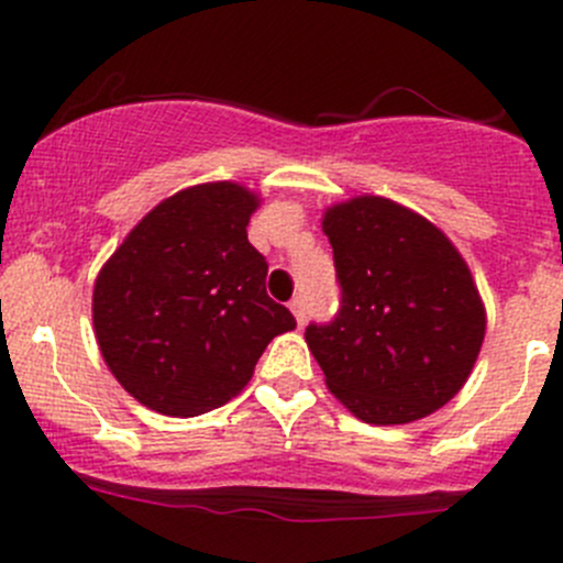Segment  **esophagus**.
<instances>
[{
  "label": "esophagus",
  "instance_id": "1",
  "mask_svg": "<svg viewBox=\"0 0 563 563\" xmlns=\"http://www.w3.org/2000/svg\"><path fill=\"white\" fill-rule=\"evenodd\" d=\"M288 308H291V313H294V318H297L299 327H305V302H302V297H294L291 302H288Z\"/></svg>",
  "mask_w": 563,
  "mask_h": 563
}]
</instances>
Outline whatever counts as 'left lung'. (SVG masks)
Wrapping results in <instances>:
<instances>
[{
    "instance_id": "8db88e82",
    "label": "left lung",
    "mask_w": 563,
    "mask_h": 563,
    "mask_svg": "<svg viewBox=\"0 0 563 563\" xmlns=\"http://www.w3.org/2000/svg\"><path fill=\"white\" fill-rule=\"evenodd\" d=\"M343 299L305 329L327 387L354 417L406 424L450 402L485 340L468 264L430 220L382 196L323 212Z\"/></svg>"
}]
</instances>
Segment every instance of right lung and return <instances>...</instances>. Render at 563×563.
I'll list each match as a JSON object with an SVG mask.
<instances>
[{"mask_svg":"<svg viewBox=\"0 0 563 563\" xmlns=\"http://www.w3.org/2000/svg\"><path fill=\"white\" fill-rule=\"evenodd\" d=\"M261 198L236 181L187 187L113 250L92 294L100 354L124 391L166 417H198L247 387L272 338L297 327L266 294L247 242Z\"/></svg>","mask_w":563,"mask_h":563,"instance_id":"right-lung-1","label":"right lung"}]
</instances>
